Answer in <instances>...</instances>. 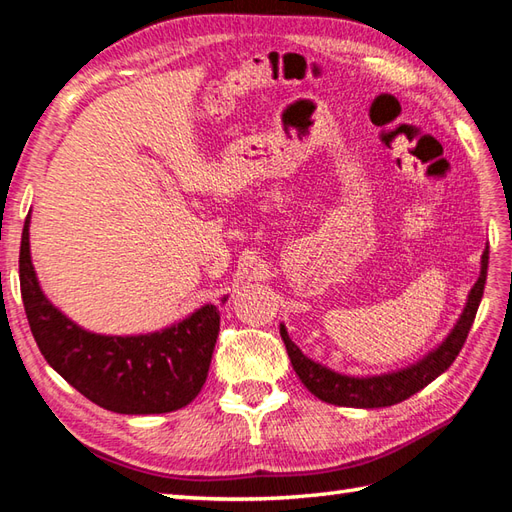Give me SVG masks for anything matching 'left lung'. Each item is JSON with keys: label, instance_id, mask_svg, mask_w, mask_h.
<instances>
[{"label": "left lung", "instance_id": "obj_1", "mask_svg": "<svg viewBox=\"0 0 512 512\" xmlns=\"http://www.w3.org/2000/svg\"><path fill=\"white\" fill-rule=\"evenodd\" d=\"M486 269H488V245L482 254V267L480 278L469 291L467 304L458 317L456 326L445 337V342L438 344L434 350H429L423 359L401 370L385 372V374H372V377H350V374L335 372L331 368L322 366L313 359H309L304 352L295 346L285 324H280V337L287 346L291 366L298 374L300 381L306 385V390L315 394L317 399L331 405H344V407H363V410H372V407H390L410 399L412 394L423 390L436 377H440L453 361H456L458 352L462 350L467 335L473 326L475 313L482 302V293L486 285Z\"/></svg>", "mask_w": 512, "mask_h": 512}]
</instances>
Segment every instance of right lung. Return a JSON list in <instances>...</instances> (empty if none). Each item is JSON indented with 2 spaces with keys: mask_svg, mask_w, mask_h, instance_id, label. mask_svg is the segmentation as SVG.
<instances>
[{
  "mask_svg": "<svg viewBox=\"0 0 512 512\" xmlns=\"http://www.w3.org/2000/svg\"><path fill=\"white\" fill-rule=\"evenodd\" d=\"M19 282L41 355L92 403L116 414H166L201 392L219 335V306L203 304L181 322L146 335L89 333L39 287L30 258V212L21 232Z\"/></svg>",
  "mask_w": 512,
  "mask_h": 512,
  "instance_id": "right-lung-1",
  "label": "right lung"
}]
</instances>
